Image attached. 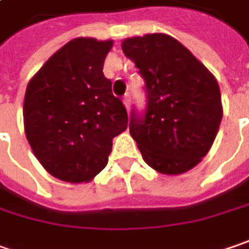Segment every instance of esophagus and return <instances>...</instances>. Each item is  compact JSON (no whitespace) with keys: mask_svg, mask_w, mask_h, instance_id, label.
<instances>
[{"mask_svg":"<svg viewBox=\"0 0 249 249\" xmlns=\"http://www.w3.org/2000/svg\"><path fill=\"white\" fill-rule=\"evenodd\" d=\"M123 104H124V106H126V109H127V110L130 109V93H127V95L123 98Z\"/></svg>","mask_w":249,"mask_h":249,"instance_id":"1","label":"esophagus"}]
</instances>
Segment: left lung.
I'll return each mask as SVG.
<instances>
[{
  "instance_id": "obj_1",
  "label": "left lung",
  "mask_w": 249,
  "mask_h": 249,
  "mask_svg": "<svg viewBox=\"0 0 249 249\" xmlns=\"http://www.w3.org/2000/svg\"><path fill=\"white\" fill-rule=\"evenodd\" d=\"M122 50L145 84V109H133L129 123L143 160L167 175L189 171L209 153L223 118L216 78L164 33L124 39Z\"/></svg>"
}]
</instances>
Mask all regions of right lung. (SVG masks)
<instances>
[{"mask_svg": "<svg viewBox=\"0 0 249 249\" xmlns=\"http://www.w3.org/2000/svg\"><path fill=\"white\" fill-rule=\"evenodd\" d=\"M112 44L74 39L28 84L26 139L39 162L58 179H92L107 164L113 137L127 129V110L102 71Z\"/></svg>", "mask_w": 249, "mask_h": 249, "instance_id": "add662e5", "label": "right lung"}]
</instances>
